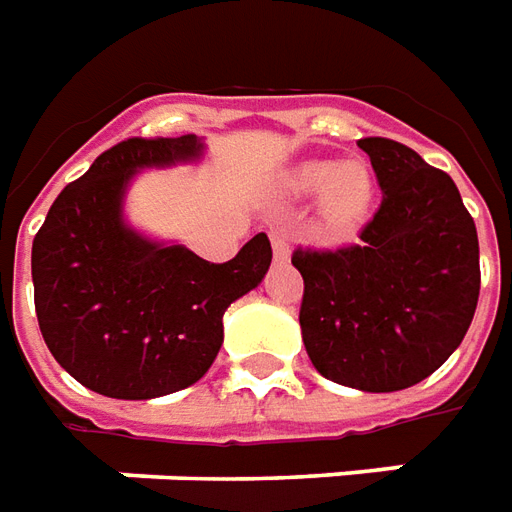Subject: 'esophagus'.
Masks as SVG:
<instances>
[{"instance_id":"1","label":"esophagus","mask_w":512,"mask_h":512,"mask_svg":"<svg viewBox=\"0 0 512 512\" xmlns=\"http://www.w3.org/2000/svg\"><path fill=\"white\" fill-rule=\"evenodd\" d=\"M271 249H274V257H277L279 263H285V260H290V244L285 235L274 233L271 235Z\"/></svg>"}]
</instances>
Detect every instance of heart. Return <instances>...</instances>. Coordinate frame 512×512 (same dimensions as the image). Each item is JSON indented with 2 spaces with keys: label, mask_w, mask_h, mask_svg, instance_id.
Masks as SVG:
<instances>
[{
  "label": "heart",
  "mask_w": 512,
  "mask_h": 512,
  "mask_svg": "<svg viewBox=\"0 0 512 512\" xmlns=\"http://www.w3.org/2000/svg\"><path fill=\"white\" fill-rule=\"evenodd\" d=\"M288 191L293 197L318 194L323 230L343 235L365 222L376 197V180L362 158H348L340 164L312 158L290 169Z\"/></svg>",
  "instance_id": "b5f03b06"
}]
</instances>
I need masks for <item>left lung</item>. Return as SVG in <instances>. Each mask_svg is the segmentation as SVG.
Wrapping results in <instances>:
<instances>
[{
	"mask_svg": "<svg viewBox=\"0 0 512 512\" xmlns=\"http://www.w3.org/2000/svg\"><path fill=\"white\" fill-rule=\"evenodd\" d=\"M381 208L362 244L296 249L301 337L315 370L362 392H397L436 373L469 332L480 296L477 227L458 186L411 147L370 136Z\"/></svg>",
	"mask_w": 512,
	"mask_h": 512,
	"instance_id": "1",
	"label": "left lung"
}]
</instances>
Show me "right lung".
Returning <instances> with one entry per match:
<instances>
[{
	"mask_svg": "<svg viewBox=\"0 0 512 512\" xmlns=\"http://www.w3.org/2000/svg\"><path fill=\"white\" fill-rule=\"evenodd\" d=\"M200 136L128 139L68 183L32 241V285L51 356L76 381L117 400H150L197 384L224 343L227 307L257 288L271 244L257 233L227 263L126 222L142 169L194 164Z\"/></svg>",
	"mask_w": 512,
	"mask_h": 512,
	"instance_id": "add662e5",
	"label": "right lung"
}]
</instances>
